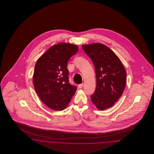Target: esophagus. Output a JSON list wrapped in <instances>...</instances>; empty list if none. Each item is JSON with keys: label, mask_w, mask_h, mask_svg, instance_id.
I'll return each instance as SVG.
<instances>
[{"label": "esophagus", "mask_w": 154, "mask_h": 154, "mask_svg": "<svg viewBox=\"0 0 154 154\" xmlns=\"http://www.w3.org/2000/svg\"><path fill=\"white\" fill-rule=\"evenodd\" d=\"M83 86H84V84H81L79 85V88H80V89H81V88H82Z\"/></svg>", "instance_id": "1"}]
</instances>
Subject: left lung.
I'll list each match as a JSON object with an SVG mask.
<instances>
[{"mask_svg": "<svg viewBox=\"0 0 154 154\" xmlns=\"http://www.w3.org/2000/svg\"><path fill=\"white\" fill-rule=\"evenodd\" d=\"M95 67L97 87L91 96L100 110L112 107L122 95L126 84V72L118 56L101 43L82 45Z\"/></svg>", "mask_w": 154, "mask_h": 154, "instance_id": "1", "label": "left lung"}]
</instances>
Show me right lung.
I'll return each mask as SVG.
<instances>
[{
  "label": "right lung",
  "instance_id": "right-lung-1",
  "mask_svg": "<svg viewBox=\"0 0 154 154\" xmlns=\"http://www.w3.org/2000/svg\"><path fill=\"white\" fill-rule=\"evenodd\" d=\"M78 50L76 45L61 43L51 46L37 61L33 75L35 90L47 107L64 110L77 88L69 81L67 65Z\"/></svg>",
  "mask_w": 154,
  "mask_h": 154
}]
</instances>
